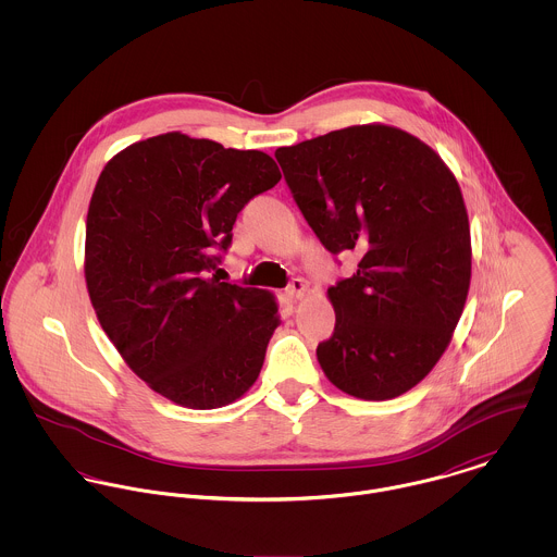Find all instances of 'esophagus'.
Masks as SVG:
<instances>
[{
	"mask_svg": "<svg viewBox=\"0 0 557 557\" xmlns=\"http://www.w3.org/2000/svg\"><path fill=\"white\" fill-rule=\"evenodd\" d=\"M305 292H307V281H305V278H294V281L287 285V289H285V294H287L289 300H300V298L305 296Z\"/></svg>",
	"mask_w": 557,
	"mask_h": 557,
	"instance_id": "obj_1",
	"label": "esophagus"
}]
</instances>
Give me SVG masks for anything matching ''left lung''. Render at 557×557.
Here are the masks:
<instances>
[{"instance_id":"left-lung-1","label":"left lung","mask_w":557,"mask_h":557,"mask_svg":"<svg viewBox=\"0 0 557 557\" xmlns=\"http://www.w3.org/2000/svg\"><path fill=\"white\" fill-rule=\"evenodd\" d=\"M276 160L309 227L358 270L327 289L336 323L318 345L325 377L364 400L395 398L446 351L472 276L461 188L426 144L384 124L332 131Z\"/></svg>"}]
</instances>
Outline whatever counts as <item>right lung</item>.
<instances>
[{
	"label": "right lung",
	"instance_id": "obj_1",
	"mask_svg": "<svg viewBox=\"0 0 557 557\" xmlns=\"http://www.w3.org/2000/svg\"><path fill=\"white\" fill-rule=\"evenodd\" d=\"M278 180L259 150L166 133L115 154L96 182L85 227L91 307L126 364L182 407L230 405L259 377L278 307L210 272L242 208Z\"/></svg>",
	"mask_w": 557,
	"mask_h": 557
}]
</instances>
